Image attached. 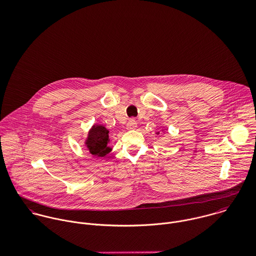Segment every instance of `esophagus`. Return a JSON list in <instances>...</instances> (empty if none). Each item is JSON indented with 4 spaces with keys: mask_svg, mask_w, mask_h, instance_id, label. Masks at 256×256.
<instances>
[{
    "mask_svg": "<svg viewBox=\"0 0 256 256\" xmlns=\"http://www.w3.org/2000/svg\"><path fill=\"white\" fill-rule=\"evenodd\" d=\"M126 128H127L128 130H135V129L137 128V123H136V121H135L134 119H130V120L128 121L127 125H126Z\"/></svg>",
    "mask_w": 256,
    "mask_h": 256,
    "instance_id": "1",
    "label": "esophagus"
}]
</instances>
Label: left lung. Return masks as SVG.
<instances>
[{
    "label": "left lung",
    "instance_id": "8db88e82",
    "mask_svg": "<svg viewBox=\"0 0 256 256\" xmlns=\"http://www.w3.org/2000/svg\"><path fill=\"white\" fill-rule=\"evenodd\" d=\"M162 133H164V130H162ZM158 134H160V132H156V135H158Z\"/></svg>",
    "mask_w": 256,
    "mask_h": 256
}]
</instances>
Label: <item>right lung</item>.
<instances>
[{
  "label": "right lung",
  "mask_w": 256,
  "mask_h": 256,
  "mask_svg": "<svg viewBox=\"0 0 256 256\" xmlns=\"http://www.w3.org/2000/svg\"><path fill=\"white\" fill-rule=\"evenodd\" d=\"M110 130L98 123H96L88 132L84 146L92 156H106L112 150L110 146Z\"/></svg>",
  "instance_id": "right-lung-1"
}]
</instances>
